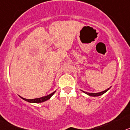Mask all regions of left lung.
<instances>
[{
	"instance_id": "obj_1",
	"label": "left lung",
	"mask_w": 130,
	"mask_h": 130,
	"mask_svg": "<svg viewBox=\"0 0 130 130\" xmlns=\"http://www.w3.org/2000/svg\"><path fill=\"white\" fill-rule=\"evenodd\" d=\"M110 88H109L108 89H107V90H104V91H103V92H98V93H89V92H84V91H82V92H84V93H86L87 95H90V96H92V97H97V96H100V95H101L104 94L105 92H107L108 90H109V89Z\"/></svg>"
}]
</instances>
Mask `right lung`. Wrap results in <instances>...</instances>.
<instances>
[{"label":"right lung","mask_w":130,"mask_h":130,"mask_svg":"<svg viewBox=\"0 0 130 130\" xmlns=\"http://www.w3.org/2000/svg\"><path fill=\"white\" fill-rule=\"evenodd\" d=\"M56 91L54 92L53 93H50V94L48 95H46V96H44V97H41V98H35V99H25V98H22V97L20 96L21 99H23V100L25 101H27V102L29 103H42V102H44V101H47L49 99H50L52 96L55 93Z\"/></svg>","instance_id":"1"}]
</instances>
